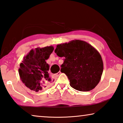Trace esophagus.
I'll use <instances>...</instances> for the list:
<instances>
[{"label": "esophagus", "instance_id": "34e87169", "mask_svg": "<svg viewBox=\"0 0 123 123\" xmlns=\"http://www.w3.org/2000/svg\"><path fill=\"white\" fill-rule=\"evenodd\" d=\"M60 74H61V72H60V71H59V72H58L57 74H55V75H55V76H59V75H60Z\"/></svg>", "mask_w": 123, "mask_h": 123}]
</instances>
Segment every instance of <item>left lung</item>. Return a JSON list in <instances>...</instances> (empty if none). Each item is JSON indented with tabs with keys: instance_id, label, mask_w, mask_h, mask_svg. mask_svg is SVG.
Here are the masks:
<instances>
[{
	"instance_id": "left-lung-1",
	"label": "left lung",
	"mask_w": 123,
	"mask_h": 123,
	"mask_svg": "<svg viewBox=\"0 0 123 123\" xmlns=\"http://www.w3.org/2000/svg\"><path fill=\"white\" fill-rule=\"evenodd\" d=\"M54 52L59 57L65 58L60 71L68 76L71 87L78 91L88 92L99 83L103 62L99 52L89 43L72 40L58 45Z\"/></svg>"
}]
</instances>
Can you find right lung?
<instances>
[{
  "label": "right lung",
  "mask_w": 123,
  "mask_h": 123,
  "mask_svg": "<svg viewBox=\"0 0 123 123\" xmlns=\"http://www.w3.org/2000/svg\"><path fill=\"white\" fill-rule=\"evenodd\" d=\"M53 50L52 46L37 47L31 49L23 58L18 72L22 82L29 89L37 92L53 82L48 74L49 66L46 62Z\"/></svg>",
  "instance_id": "right-lung-1"
}]
</instances>
